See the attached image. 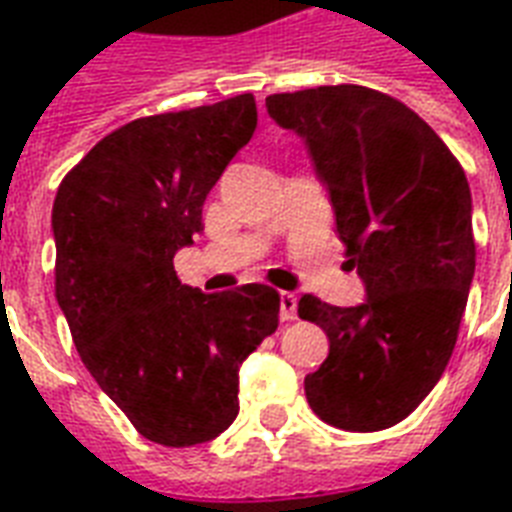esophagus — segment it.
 Wrapping results in <instances>:
<instances>
[{"label": "esophagus", "mask_w": 512, "mask_h": 512, "mask_svg": "<svg viewBox=\"0 0 512 512\" xmlns=\"http://www.w3.org/2000/svg\"><path fill=\"white\" fill-rule=\"evenodd\" d=\"M296 309H298V298L293 293H280V320L290 322L296 320Z\"/></svg>", "instance_id": "esophagus-1"}]
</instances>
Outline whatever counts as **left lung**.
Masks as SVG:
<instances>
[{
    "instance_id": "1",
    "label": "left lung",
    "mask_w": 512,
    "mask_h": 512,
    "mask_svg": "<svg viewBox=\"0 0 512 512\" xmlns=\"http://www.w3.org/2000/svg\"><path fill=\"white\" fill-rule=\"evenodd\" d=\"M269 116L306 142L367 301H298L330 351L304 378L314 415L343 431L402 423L439 383L476 272L463 166L404 102L357 84L269 94Z\"/></svg>"
}]
</instances>
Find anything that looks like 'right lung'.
I'll return each instance as SVG.
<instances>
[{
  "label": "right lung",
  "instance_id": "obj_1",
  "mask_svg": "<svg viewBox=\"0 0 512 512\" xmlns=\"http://www.w3.org/2000/svg\"><path fill=\"white\" fill-rule=\"evenodd\" d=\"M256 132L253 94L129 121L57 187L55 296L81 362L145 439L192 447L237 418V372L277 330L280 293L182 285L174 253Z\"/></svg>",
  "mask_w": 512,
  "mask_h": 512
}]
</instances>
